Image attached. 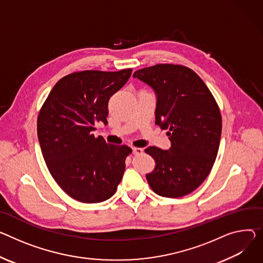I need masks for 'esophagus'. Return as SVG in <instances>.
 Segmentation results:
<instances>
[{
    "label": "esophagus",
    "instance_id": "esophagus-1",
    "mask_svg": "<svg viewBox=\"0 0 263 263\" xmlns=\"http://www.w3.org/2000/svg\"><path fill=\"white\" fill-rule=\"evenodd\" d=\"M132 151H133L134 155H141L142 153H144V149H141V148H133Z\"/></svg>",
    "mask_w": 263,
    "mask_h": 263
}]
</instances>
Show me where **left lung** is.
Segmentation results:
<instances>
[{"label": "left lung", "mask_w": 263, "mask_h": 263, "mask_svg": "<svg viewBox=\"0 0 263 263\" xmlns=\"http://www.w3.org/2000/svg\"><path fill=\"white\" fill-rule=\"evenodd\" d=\"M133 78L153 88L157 102L155 124L171 140V148L149 147L155 160L146 175L160 196L177 198L196 190L210 174L221 136V114L213 94L192 69L158 64L135 71Z\"/></svg>", "instance_id": "1"}]
</instances>
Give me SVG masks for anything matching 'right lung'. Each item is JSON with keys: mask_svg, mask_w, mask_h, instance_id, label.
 <instances>
[{"mask_svg": "<svg viewBox=\"0 0 263 263\" xmlns=\"http://www.w3.org/2000/svg\"><path fill=\"white\" fill-rule=\"evenodd\" d=\"M131 73L132 69L70 73L54 85L40 110L37 137L47 168L76 200L105 201L123 178L131 148L107 144L92 131L97 123L108 124V102Z\"/></svg>", "mask_w": 263, "mask_h": 263, "instance_id": "right-lung-1", "label": "right lung"}]
</instances>
